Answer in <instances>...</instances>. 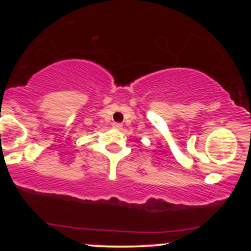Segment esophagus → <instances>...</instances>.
I'll list each match as a JSON object with an SVG mask.
<instances>
[{"label":"esophagus","instance_id":"1","mask_svg":"<svg viewBox=\"0 0 251 251\" xmlns=\"http://www.w3.org/2000/svg\"><path fill=\"white\" fill-rule=\"evenodd\" d=\"M113 127L117 128V129H122L123 125L120 123H113Z\"/></svg>","mask_w":251,"mask_h":251}]
</instances>
